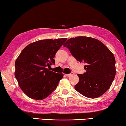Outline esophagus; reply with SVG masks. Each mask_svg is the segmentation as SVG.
<instances>
[{
    "mask_svg": "<svg viewBox=\"0 0 126 126\" xmlns=\"http://www.w3.org/2000/svg\"><path fill=\"white\" fill-rule=\"evenodd\" d=\"M73 75V73H71L70 74H65V75L67 77H71V76Z\"/></svg>",
    "mask_w": 126,
    "mask_h": 126,
    "instance_id": "34e87169",
    "label": "esophagus"
}]
</instances>
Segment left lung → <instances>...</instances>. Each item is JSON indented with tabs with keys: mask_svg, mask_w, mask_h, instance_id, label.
I'll return each mask as SVG.
<instances>
[{
	"mask_svg": "<svg viewBox=\"0 0 126 126\" xmlns=\"http://www.w3.org/2000/svg\"><path fill=\"white\" fill-rule=\"evenodd\" d=\"M67 47L73 56L80 63H86L84 74H78L79 82L75 89L82 95L96 98L109 89L114 80L115 60L106 45L97 39L79 36L67 40Z\"/></svg>",
	"mask_w": 126,
	"mask_h": 126,
	"instance_id": "obj_1",
	"label": "left lung"
}]
</instances>
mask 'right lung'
Masks as SVG:
<instances>
[{"mask_svg":"<svg viewBox=\"0 0 126 126\" xmlns=\"http://www.w3.org/2000/svg\"><path fill=\"white\" fill-rule=\"evenodd\" d=\"M67 38L46 39L27 45L15 62L14 75L18 85L29 98L44 99L56 89L63 74L49 70L55 64L56 53Z\"/></svg>","mask_w":126,"mask_h":126,"instance_id":"obj_1","label":"right lung"}]
</instances>
